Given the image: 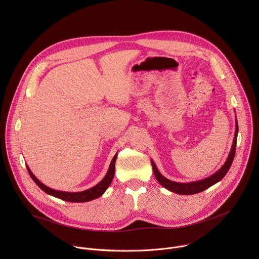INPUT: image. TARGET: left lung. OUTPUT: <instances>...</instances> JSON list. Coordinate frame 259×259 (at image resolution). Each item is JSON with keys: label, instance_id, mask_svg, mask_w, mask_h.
<instances>
[{"label": "left lung", "instance_id": "obj_1", "mask_svg": "<svg viewBox=\"0 0 259 259\" xmlns=\"http://www.w3.org/2000/svg\"><path fill=\"white\" fill-rule=\"evenodd\" d=\"M238 131H239V127H238V121H237V117H236V131H235V137H234V140H233V145H232L230 155H229L226 163L224 164V166L221 167L217 172L212 174L211 176H209L205 179H202V180L193 181V182H189V183L175 182V181L169 180L166 177H164L159 172V170H158L156 164L154 163V161L151 160L152 166H153V171H154L156 179L158 180V182L161 184L162 187H164L165 189H167L170 192H173V193L179 194V195H194V194H198V193H201V192L207 190L208 188L212 187L213 184L217 183L218 181L223 179L226 176V174L228 173V171L230 170V168L232 166V163L234 161V158H235V154H236Z\"/></svg>", "mask_w": 259, "mask_h": 259}]
</instances>
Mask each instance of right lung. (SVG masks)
Here are the masks:
<instances>
[{
    "label": "right lung",
    "mask_w": 259,
    "mask_h": 259,
    "mask_svg": "<svg viewBox=\"0 0 259 259\" xmlns=\"http://www.w3.org/2000/svg\"><path fill=\"white\" fill-rule=\"evenodd\" d=\"M117 157H118V153L115 155L112 162H110L105 176L103 177V179L99 183H97L95 187H93L89 190H86V191H83V192H77V193L62 192V191H56V190L50 189V188L46 187L45 184H43L38 178H36L27 166H26V168H27V171H28L30 177L35 182L36 186H38L42 191H44L46 194H48L50 196H53L55 198H58L60 200H63V201L73 202V203H82V202H89V201H92L94 199H97V198H99L100 196H102L104 194V192L109 187V184L112 183V181H113V178H114V175H115V164H116Z\"/></svg>",
    "instance_id": "1"
}]
</instances>
